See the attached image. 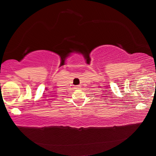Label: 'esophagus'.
I'll return each instance as SVG.
<instances>
[{
    "mask_svg": "<svg viewBox=\"0 0 156 156\" xmlns=\"http://www.w3.org/2000/svg\"><path fill=\"white\" fill-rule=\"evenodd\" d=\"M76 89H79V86H76Z\"/></svg>",
    "mask_w": 156,
    "mask_h": 156,
    "instance_id": "1",
    "label": "esophagus"
}]
</instances>
